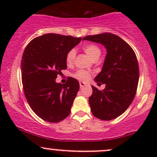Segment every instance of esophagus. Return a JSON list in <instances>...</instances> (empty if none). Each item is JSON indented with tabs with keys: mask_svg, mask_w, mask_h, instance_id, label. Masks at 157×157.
Wrapping results in <instances>:
<instances>
[{
	"mask_svg": "<svg viewBox=\"0 0 157 157\" xmlns=\"http://www.w3.org/2000/svg\"><path fill=\"white\" fill-rule=\"evenodd\" d=\"M88 86V84L85 83V82H80V88H82V87H84V86Z\"/></svg>",
	"mask_w": 157,
	"mask_h": 157,
	"instance_id": "esophagus-1",
	"label": "esophagus"
}]
</instances>
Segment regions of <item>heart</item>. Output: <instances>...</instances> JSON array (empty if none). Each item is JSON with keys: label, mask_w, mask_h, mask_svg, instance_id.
<instances>
[{"label": "heart", "mask_w": 157, "mask_h": 157, "mask_svg": "<svg viewBox=\"0 0 157 157\" xmlns=\"http://www.w3.org/2000/svg\"><path fill=\"white\" fill-rule=\"evenodd\" d=\"M83 51L87 54V55L89 56L92 60H96V59H99L100 55H101L100 48L94 44H88V45H86V46H84ZM75 58V51L72 49L71 50V51L68 52L67 55H66V63H67V65H68V66L71 65L74 63ZM75 77L80 80L86 81L89 80V78L90 77V74L88 72V71H84V70H80V71H78L76 74H75Z\"/></svg>", "instance_id": "obj_1"}]
</instances>
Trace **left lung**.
<instances>
[{
	"label": "left lung",
	"instance_id": "8db88e82",
	"mask_svg": "<svg viewBox=\"0 0 157 157\" xmlns=\"http://www.w3.org/2000/svg\"><path fill=\"white\" fill-rule=\"evenodd\" d=\"M82 40L100 44L107 52L101 71L94 78L105 88L99 91L91 86L89 102L95 117L111 120L125 112L134 100L139 82L137 58L132 48L113 34L89 35Z\"/></svg>",
	"mask_w": 157,
	"mask_h": 157
}]
</instances>
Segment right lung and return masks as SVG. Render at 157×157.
<instances>
[{
    "instance_id": "1",
    "label": "right lung",
    "mask_w": 157,
    "mask_h": 157,
    "mask_svg": "<svg viewBox=\"0 0 157 157\" xmlns=\"http://www.w3.org/2000/svg\"><path fill=\"white\" fill-rule=\"evenodd\" d=\"M81 40L45 34L30 41L23 52L21 69L25 96L34 112L45 121L60 122L71 112L79 82L71 77L65 84L55 80L61 70L67 68L68 52Z\"/></svg>"
}]
</instances>
